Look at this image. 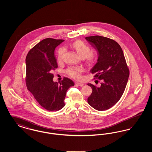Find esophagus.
Wrapping results in <instances>:
<instances>
[{"label":"esophagus","instance_id":"obj_1","mask_svg":"<svg viewBox=\"0 0 152 152\" xmlns=\"http://www.w3.org/2000/svg\"><path fill=\"white\" fill-rule=\"evenodd\" d=\"M75 86H79V87H82L84 86L83 83H75Z\"/></svg>","mask_w":152,"mask_h":152}]
</instances>
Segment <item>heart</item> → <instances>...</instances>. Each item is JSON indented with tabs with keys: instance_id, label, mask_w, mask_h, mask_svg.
<instances>
[{
	"instance_id": "obj_1",
	"label": "heart",
	"mask_w": 152,
	"mask_h": 152,
	"mask_svg": "<svg viewBox=\"0 0 152 152\" xmlns=\"http://www.w3.org/2000/svg\"><path fill=\"white\" fill-rule=\"evenodd\" d=\"M73 48L75 49L80 56L83 58L87 65H92L96 62L98 55L97 52L91 51L89 45L81 40H77L72 44ZM65 52V48L61 47L58 50L56 59L58 63H61L63 60L64 55ZM83 69L80 66H71L66 70V74L71 77L75 80H80L81 77V73Z\"/></svg>"
}]
</instances>
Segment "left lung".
<instances>
[{"mask_svg":"<svg viewBox=\"0 0 152 152\" xmlns=\"http://www.w3.org/2000/svg\"><path fill=\"white\" fill-rule=\"evenodd\" d=\"M86 39L99 55L97 63L91 72L94 74V79L101 80L100 87L88 84L92 89L88 102L97 110H107L121 97L129 76V69L123 50L116 41L98 35L86 37Z\"/></svg>","mask_w":152,"mask_h":152,"instance_id":"1","label":"left lung"}]
</instances>
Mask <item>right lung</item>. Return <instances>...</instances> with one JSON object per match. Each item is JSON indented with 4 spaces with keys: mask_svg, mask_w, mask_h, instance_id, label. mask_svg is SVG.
I'll use <instances>...</instances> for the list:
<instances>
[{
    "mask_svg": "<svg viewBox=\"0 0 152 152\" xmlns=\"http://www.w3.org/2000/svg\"><path fill=\"white\" fill-rule=\"evenodd\" d=\"M62 39L47 38L29 50L26 56V83L28 90L37 102L49 111H58L64 105L67 90L74 86L72 81L64 77L53 82L52 71L58 68L55 50Z\"/></svg>",
    "mask_w": 152,
    "mask_h": 152,
    "instance_id": "add662e5",
    "label": "right lung"
}]
</instances>
